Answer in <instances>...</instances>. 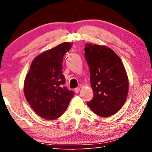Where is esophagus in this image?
Masks as SVG:
<instances>
[{
    "mask_svg": "<svg viewBox=\"0 0 152 152\" xmlns=\"http://www.w3.org/2000/svg\"><path fill=\"white\" fill-rule=\"evenodd\" d=\"M74 91H75L76 93H78V92H79L80 91V88H76L74 89Z\"/></svg>",
    "mask_w": 152,
    "mask_h": 152,
    "instance_id": "esophagus-1",
    "label": "esophagus"
}]
</instances>
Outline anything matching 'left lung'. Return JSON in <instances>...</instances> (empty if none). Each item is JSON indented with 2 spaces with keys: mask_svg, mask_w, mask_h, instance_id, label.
I'll return each mask as SVG.
<instances>
[{
  "mask_svg": "<svg viewBox=\"0 0 152 152\" xmlns=\"http://www.w3.org/2000/svg\"><path fill=\"white\" fill-rule=\"evenodd\" d=\"M85 45L94 93L87 105L99 116H111L121 109L127 97L129 80L125 67L110 48L92 43Z\"/></svg>",
  "mask_w": 152,
  "mask_h": 152,
  "instance_id": "left-lung-1",
  "label": "left lung"
}]
</instances>
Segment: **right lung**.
I'll list each match as a JSON object with an SVG mask.
<instances>
[{
  "label": "right lung",
  "mask_w": 152,
  "mask_h": 152,
  "mask_svg": "<svg viewBox=\"0 0 152 152\" xmlns=\"http://www.w3.org/2000/svg\"><path fill=\"white\" fill-rule=\"evenodd\" d=\"M72 47L64 42L37 56L24 82V94L33 110L45 119L53 120L65 112L74 92L64 86L63 57Z\"/></svg>",
  "instance_id": "1"
}]
</instances>
